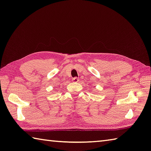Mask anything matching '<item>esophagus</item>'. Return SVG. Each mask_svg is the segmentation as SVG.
<instances>
[{
	"mask_svg": "<svg viewBox=\"0 0 151 151\" xmlns=\"http://www.w3.org/2000/svg\"><path fill=\"white\" fill-rule=\"evenodd\" d=\"M78 81H79V79L78 78H76H76H72V81L73 82H76H76H78Z\"/></svg>",
	"mask_w": 151,
	"mask_h": 151,
	"instance_id": "obj_1",
	"label": "esophagus"
}]
</instances>
